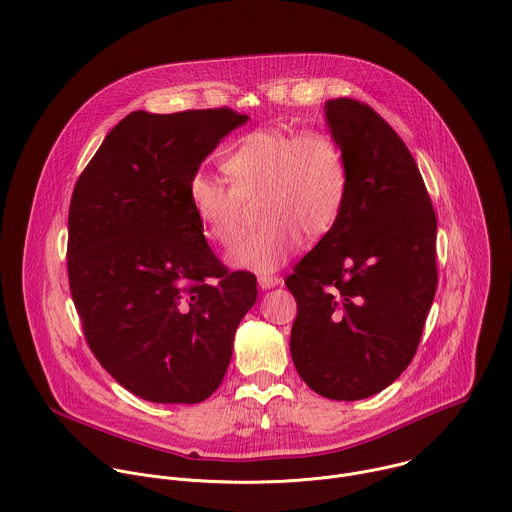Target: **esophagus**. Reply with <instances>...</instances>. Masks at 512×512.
Listing matches in <instances>:
<instances>
[{
    "instance_id": "esophagus-1",
    "label": "esophagus",
    "mask_w": 512,
    "mask_h": 512,
    "mask_svg": "<svg viewBox=\"0 0 512 512\" xmlns=\"http://www.w3.org/2000/svg\"><path fill=\"white\" fill-rule=\"evenodd\" d=\"M259 287L261 289H271V287H277L281 283V277L277 275H259Z\"/></svg>"
}]
</instances>
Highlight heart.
<instances>
[{"instance_id": "1", "label": "heart", "mask_w": 512, "mask_h": 512, "mask_svg": "<svg viewBox=\"0 0 512 512\" xmlns=\"http://www.w3.org/2000/svg\"><path fill=\"white\" fill-rule=\"evenodd\" d=\"M229 185L207 175L189 183V203L203 235L229 247L239 233L243 201L259 197L263 225L237 239L235 267L269 273L307 241L325 237L339 221L349 193V165L339 139L321 129H257L223 157Z\"/></svg>"}]
</instances>
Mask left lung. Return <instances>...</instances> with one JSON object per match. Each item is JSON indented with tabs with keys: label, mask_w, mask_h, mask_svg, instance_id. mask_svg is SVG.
<instances>
[{
	"label": "left lung",
	"mask_w": 512,
	"mask_h": 512,
	"mask_svg": "<svg viewBox=\"0 0 512 512\" xmlns=\"http://www.w3.org/2000/svg\"><path fill=\"white\" fill-rule=\"evenodd\" d=\"M349 165L337 225L285 279L297 301L291 357L321 397L367 399L413 361L435 299L437 215L397 131L367 103L325 105Z\"/></svg>",
	"instance_id": "left-lung-1"
}]
</instances>
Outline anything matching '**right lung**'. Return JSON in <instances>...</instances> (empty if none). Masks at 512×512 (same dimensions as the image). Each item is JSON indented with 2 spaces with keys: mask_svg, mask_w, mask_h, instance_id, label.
<instances>
[{
  "mask_svg": "<svg viewBox=\"0 0 512 512\" xmlns=\"http://www.w3.org/2000/svg\"><path fill=\"white\" fill-rule=\"evenodd\" d=\"M245 121L231 107L133 111L75 181L67 279L83 337L99 365L145 401L211 397L257 299L255 275L217 259L189 203L201 161Z\"/></svg>",
  "mask_w": 512,
  "mask_h": 512,
  "instance_id": "right-lung-1",
  "label": "right lung"
}]
</instances>
